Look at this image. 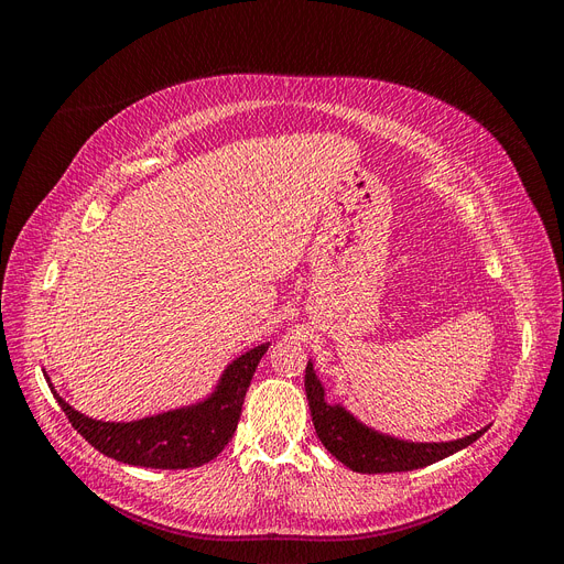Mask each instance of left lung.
I'll return each mask as SVG.
<instances>
[{
    "label": "left lung",
    "mask_w": 564,
    "mask_h": 564,
    "mask_svg": "<svg viewBox=\"0 0 564 564\" xmlns=\"http://www.w3.org/2000/svg\"><path fill=\"white\" fill-rule=\"evenodd\" d=\"M305 395H308L313 425L324 449L355 473H402L431 466L473 445L487 431L482 429L452 442H409L383 435L357 421L340 404L324 400V386L315 377L313 362L305 367Z\"/></svg>",
    "instance_id": "obj_1"
}]
</instances>
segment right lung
<instances>
[{"label": "right lung", "mask_w": 564, "mask_h": 564, "mask_svg": "<svg viewBox=\"0 0 564 564\" xmlns=\"http://www.w3.org/2000/svg\"><path fill=\"white\" fill-rule=\"evenodd\" d=\"M268 346H256L232 360L207 400L141 421L110 423L89 419L67 404L51 383L48 388L73 429L100 454L143 468H197L224 452L237 431L247 388Z\"/></svg>", "instance_id": "add662e5"}]
</instances>
